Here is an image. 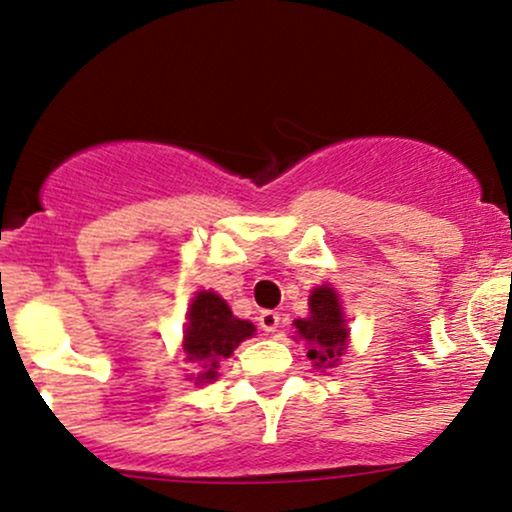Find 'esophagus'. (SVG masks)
I'll list each match as a JSON object with an SVG mask.
<instances>
[{"label": "esophagus", "instance_id": "34e87169", "mask_svg": "<svg viewBox=\"0 0 512 512\" xmlns=\"http://www.w3.org/2000/svg\"><path fill=\"white\" fill-rule=\"evenodd\" d=\"M258 326H261V329L266 331V333L278 331V326H280V314L273 312V309H266V312L258 314Z\"/></svg>", "mask_w": 512, "mask_h": 512}]
</instances>
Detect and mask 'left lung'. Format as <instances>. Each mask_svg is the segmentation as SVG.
<instances>
[{
  "label": "left lung",
  "instance_id": "8db88e82",
  "mask_svg": "<svg viewBox=\"0 0 512 512\" xmlns=\"http://www.w3.org/2000/svg\"><path fill=\"white\" fill-rule=\"evenodd\" d=\"M295 333L309 343L307 358L319 370L336 367L348 348V326L338 292L331 285L314 287L309 295V317L292 321Z\"/></svg>",
  "mask_w": 512,
  "mask_h": 512
}]
</instances>
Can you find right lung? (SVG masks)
<instances>
[{"label":"right lung","mask_w":512,"mask_h":512,"mask_svg":"<svg viewBox=\"0 0 512 512\" xmlns=\"http://www.w3.org/2000/svg\"><path fill=\"white\" fill-rule=\"evenodd\" d=\"M183 329V353L188 363L198 365V372L188 377L195 384H208L217 377L222 358H229L241 341L254 336L256 326L237 319L217 292L200 290L193 297Z\"/></svg>","instance_id":"obj_1"}]
</instances>
